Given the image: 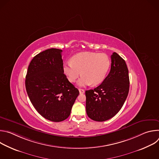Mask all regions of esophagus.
I'll use <instances>...</instances> for the list:
<instances>
[{
	"mask_svg": "<svg viewBox=\"0 0 159 159\" xmlns=\"http://www.w3.org/2000/svg\"><path fill=\"white\" fill-rule=\"evenodd\" d=\"M79 90L80 94H84V92H85V90L84 89H79Z\"/></svg>",
	"mask_w": 159,
	"mask_h": 159,
	"instance_id": "obj_1",
	"label": "esophagus"
}]
</instances>
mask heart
Returning a JSON list of instances; mask_svg holds the SVG:
<instances>
[{
	"mask_svg": "<svg viewBox=\"0 0 159 159\" xmlns=\"http://www.w3.org/2000/svg\"><path fill=\"white\" fill-rule=\"evenodd\" d=\"M110 65V59L104 53L82 52L74 55L71 61L65 63L63 69L70 82H75L81 72L79 85H96L104 80Z\"/></svg>",
	"mask_w": 159,
	"mask_h": 159,
	"instance_id": "obj_1",
	"label": "heart"
}]
</instances>
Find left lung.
<instances>
[{
	"mask_svg": "<svg viewBox=\"0 0 159 159\" xmlns=\"http://www.w3.org/2000/svg\"><path fill=\"white\" fill-rule=\"evenodd\" d=\"M111 70L101 84L85 91L86 112L94 121H104L115 116L129 92V80L125 61L116 53L111 56Z\"/></svg>",
	"mask_w": 159,
	"mask_h": 159,
	"instance_id": "left-lung-1",
	"label": "left lung"
}]
</instances>
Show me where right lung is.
Here are the masks:
<instances>
[{"instance_id":"add662e5","label":"right lung","mask_w":159,"mask_h":159,"mask_svg":"<svg viewBox=\"0 0 159 159\" xmlns=\"http://www.w3.org/2000/svg\"><path fill=\"white\" fill-rule=\"evenodd\" d=\"M62 50L50 48L31 61L26 76L28 97L36 110L53 122L66 120L79 94L63 74Z\"/></svg>"}]
</instances>
